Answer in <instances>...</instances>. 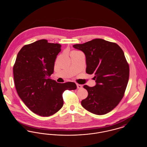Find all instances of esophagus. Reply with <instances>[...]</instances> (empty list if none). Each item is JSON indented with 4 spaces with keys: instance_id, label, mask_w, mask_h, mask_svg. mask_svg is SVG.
Wrapping results in <instances>:
<instances>
[{
    "instance_id": "esophagus-1",
    "label": "esophagus",
    "mask_w": 147,
    "mask_h": 147,
    "mask_svg": "<svg viewBox=\"0 0 147 147\" xmlns=\"http://www.w3.org/2000/svg\"><path fill=\"white\" fill-rule=\"evenodd\" d=\"M77 88L78 89H82V85L80 84H77Z\"/></svg>"
}]
</instances>
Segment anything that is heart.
I'll use <instances>...</instances> for the list:
<instances>
[{"instance_id": "obj_1", "label": "heart", "mask_w": 147, "mask_h": 147, "mask_svg": "<svg viewBox=\"0 0 147 147\" xmlns=\"http://www.w3.org/2000/svg\"><path fill=\"white\" fill-rule=\"evenodd\" d=\"M77 52V51H73L72 52Z\"/></svg>"}]
</instances>
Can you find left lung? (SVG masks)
Instances as JSON below:
<instances>
[{"label":"left lung","instance_id":"left-lung-1","mask_svg":"<svg viewBox=\"0 0 147 147\" xmlns=\"http://www.w3.org/2000/svg\"><path fill=\"white\" fill-rule=\"evenodd\" d=\"M73 46L84 52L86 72L95 74L96 83L83 86L88 95L82 101V106L98 115L110 112L123 97L128 82L129 68L123 51L117 44L101 38Z\"/></svg>","mask_w":147,"mask_h":147}]
</instances>
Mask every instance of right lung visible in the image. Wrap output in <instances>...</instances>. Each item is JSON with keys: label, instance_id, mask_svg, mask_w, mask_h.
Returning a JSON list of instances; mask_svg holds the SVG:
<instances>
[{"label": "right lung", "instance_id": "1", "mask_svg": "<svg viewBox=\"0 0 147 147\" xmlns=\"http://www.w3.org/2000/svg\"><path fill=\"white\" fill-rule=\"evenodd\" d=\"M61 45L43 39L25 45L19 52L13 67L14 83L22 101L34 113L49 117L63 106L62 94L75 90L73 82L58 83L49 77L54 71Z\"/></svg>", "mask_w": 147, "mask_h": 147}]
</instances>
